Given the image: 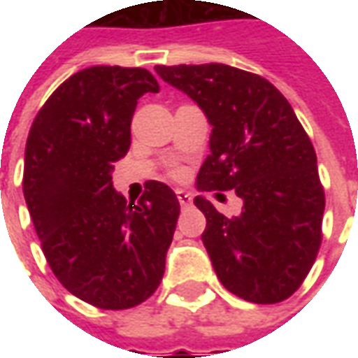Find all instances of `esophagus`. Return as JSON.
Listing matches in <instances>:
<instances>
[{
    "label": "esophagus",
    "instance_id": "esophagus-1",
    "mask_svg": "<svg viewBox=\"0 0 358 358\" xmlns=\"http://www.w3.org/2000/svg\"><path fill=\"white\" fill-rule=\"evenodd\" d=\"M176 197H178V201L182 207H189V205H192V194L186 192V189H176Z\"/></svg>",
    "mask_w": 358,
    "mask_h": 358
}]
</instances>
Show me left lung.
Wrapping results in <instances>:
<instances>
[{"instance_id":"8db88e82","label":"left lung","mask_w":358,"mask_h":358,"mask_svg":"<svg viewBox=\"0 0 358 358\" xmlns=\"http://www.w3.org/2000/svg\"><path fill=\"white\" fill-rule=\"evenodd\" d=\"M155 71L213 126L197 189H234L243 201L238 217H226L203 195L194 199L220 284L251 303L287 299L315 264L326 205L315 148L292 105L266 78L222 63Z\"/></svg>"}]
</instances>
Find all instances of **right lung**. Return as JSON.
Instances as JSON below:
<instances>
[{
  "instance_id": "obj_1",
  "label": "right lung",
  "mask_w": 358,
  "mask_h": 358,
  "mask_svg": "<svg viewBox=\"0 0 358 358\" xmlns=\"http://www.w3.org/2000/svg\"><path fill=\"white\" fill-rule=\"evenodd\" d=\"M148 92L159 84L145 69H84L43 103L27 140L22 192L43 255L69 292L105 310L155 293L178 222V197L163 182L149 180L138 203L113 187Z\"/></svg>"
}]
</instances>
